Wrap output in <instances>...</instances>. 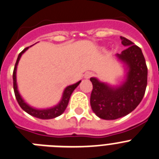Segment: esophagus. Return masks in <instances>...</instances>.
I'll return each mask as SVG.
<instances>
[{"label": "esophagus", "mask_w": 159, "mask_h": 159, "mask_svg": "<svg viewBox=\"0 0 159 159\" xmlns=\"http://www.w3.org/2000/svg\"><path fill=\"white\" fill-rule=\"evenodd\" d=\"M84 76H85V78H86V79L90 78V76H91V73L86 72V73H85V75H84Z\"/></svg>", "instance_id": "34e87169"}]
</instances>
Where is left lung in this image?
Masks as SVG:
<instances>
[{"instance_id":"obj_1","label":"left lung","mask_w":159,"mask_h":159,"mask_svg":"<svg viewBox=\"0 0 159 159\" xmlns=\"http://www.w3.org/2000/svg\"><path fill=\"white\" fill-rule=\"evenodd\" d=\"M120 38L127 48L116 56L129 67L126 82L113 88L97 79H90L93 85L90 98L92 109L98 117L106 120L117 119L134 111L145 95L147 85V66L141 48L127 38Z\"/></svg>"}]
</instances>
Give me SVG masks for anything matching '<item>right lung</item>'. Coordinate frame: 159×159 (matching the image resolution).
Here are the masks:
<instances>
[{
    "instance_id": "right-lung-1",
    "label": "right lung",
    "mask_w": 159,
    "mask_h": 159,
    "mask_svg": "<svg viewBox=\"0 0 159 159\" xmlns=\"http://www.w3.org/2000/svg\"><path fill=\"white\" fill-rule=\"evenodd\" d=\"M28 48H25L21 52H20L19 56L17 57V60H16V62L15 64V67H14L13 69V73H12V80H13V90L14 93H15V96H16V99L17 100L18 103H19L20 107L25 111V112H27L28 114H29L30 116H34V117L38 118V119H54V118L57 117V116H60L63 112L65 111L66 107H67V104H68V102H69V99L71 97V93L73 92V91L76 88V87L78 86L80 83L81 81H79L76 84L71 85V86H68L65 88L64 90V94H63V98L60 101V102L58 105H57L56 107L52 108H49V109H46V110H37V109H35V108H32L31 107H29V105L25 102V101L22 99V98L20 95L19 92H18L17 90V85H16V66H17L18 62H19L20 58L21 57V55L25 52Z\"/></svg>"
}]
</instances>
